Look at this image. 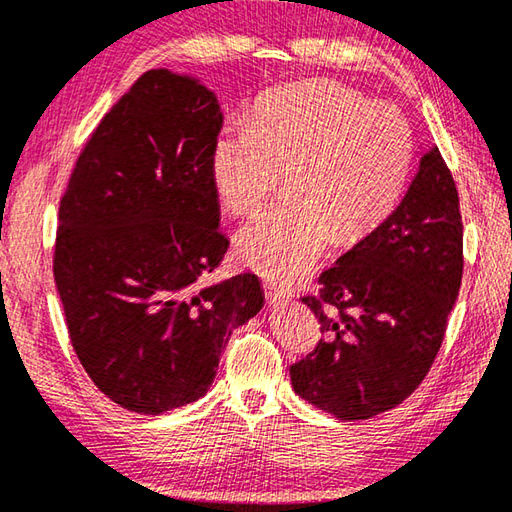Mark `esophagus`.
<instances>
[{"label": "esophagus", "instance_id": "34e87169", "mask_svg": "<svg viewBox=\"0 0 512 512\" xmlns=\"http://www.w3.org/2000/svg\"><path fill=\"white\" fill-rule=\"evenodd\" d=\"M264 293H266V299L268 302L273 304H279V302H288V299H293V293L286 288H279L277 284H264Z\"/></svg>", "mask_w": 512, "mask_h": 512}]
</instances>
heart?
I'll use <instances>...</instances> for the list:
<instances>
[{
    "label": "heart",
    "instance_id": "heart-1",
    "mask_svg": "<svg viewBox=\"0 0 512 512\" xmlns=\"http://www.w3.org/2000/svg\"><path fill=\"white\" fill-rule=\"evenodd\" d=\"M410 164L404 115L333 82L266 93L250 122H228L213 148L217 195L235 215L255 213L288 177L293 204L259 215L235 237L239 262L279 284L306 275L330 239L353 246L382 226Z\"/></svg>",
    "mask_w": 512,
    "mask_h": 512
}]
</instances>
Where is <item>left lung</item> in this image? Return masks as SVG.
<instances>
[{"label":"left lung","instance_id":"8db88e82","mask_svg":"<svg viewBox=\"0 0 512 512\" xmlns=\"http://www.w3.org/2000/svg\"><path fill=\"white\" fill-rule=\"evenodd\" d=\"M462 246L455 179L435 146L393 215L319 275L317 297H302L324 339L290 366L295 393L348 422L402 404L442 346Z\"/></svg>","mask_w":512,"mask_h":512}]
</instances>
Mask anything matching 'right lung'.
I'll return each mask as SVG.
<instances>
[{"mask_svg":"<svg viewBox=\"0 0 512 512\" xmlns=\"http://www.w3.org/2000/svg\"><path fill=\"white\" fill-rule=\"evenodd\" d=\"M213 90L148 70L108 110L59 204L53 273L88 377L159 415L208 393L233 330L264 306L257 275L202 286L222 264Z\"/></svg>","mask_w":512,"mask_h":512,"instance_id":"right-lung-1","label":"right lung"}]
</instances>
